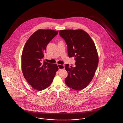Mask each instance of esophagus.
<instances>
[{
    "label": "esophagus",
    "mask_w": 123,
    "mask_h": 123,
    "mask_svg": "<svg viewBox=\"0 0 123 123\" xmlns=\"http://www.w3.org/2000/svg\"><path fill=\"white\" fill-rule=\"evenodd\" d=\"M58 67H59V70H62V69H64V65L58 64Z\"/></svg>",
    "instance_id": "1"
}]
</instances>
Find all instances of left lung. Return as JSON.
<instances>
[{"label":"left lung","instance_id":"8db88e82","mask_svg":"<svg viewBox=\"0 0 123 123\" xmlns=\"http://www.w3.org/2000/svg\"><path fill=\"white\" fill-rule=\"evenodd\" d=\"M66 43L70 58L75 57L76 66L64 68L68 72L66 84L76 90L86 88L93 79L97 69L99 57L95 45L90 36L82 29H66L59 31Z\"/></svg>","mask_w":123,"mask_h":123}]
</instances>
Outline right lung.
Segmentation results:
<instances>
[{
  "label": "right lung",
  "instance_id": "right-lung-1",
  "mask_svg": "<svg viewBox=\"0 0 123 123\" xmlns=\"http://www.w3.org/2000/svg\"><path fill=\"white\" fill-rule=\"evenodd\" d=\"M59 31L39 29L27 40L22 54L24 77L34 89L41 91L48 87L59 70L57 64L42 61L47 45Z\"/></svg>",
  "mask_w": 123,
  "mask_h": 123
}]
</instances>
